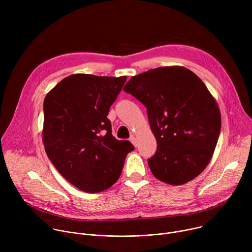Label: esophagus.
I'll list each match as a JSON object with an SVG mask.
<instances>
[{
    "label": "esophagus",
    "instance_id": "esophagus-1",
    "mask_svg": "<svg viewBox=\"0 0 252 252\" xmlns=\"http://www.w3.org/2000/svg\"><path fill=\"white\" fill-rule=\"evenodd\" d=\"M130 141H131V143H132V145L136 148L137 147V141H136V138L133 136V135H131L130 136Z\"/></svg>",
    "mask_w": 252,
    "mask_h": 252
}]
</instances>
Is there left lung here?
Wrapping results in <instances>:
<instances>
[{
    "mask_svg": "<svg viewBox=\"0 0 252 252\" xmlns=\"http://www.w3.org/2000/svg\"><path fill=\"white\" fill-rule=\"evenodd\" d=\"M124 91L147 107L158 149L149 166L173 186L196 177L209 163L221 116L203 82L185 66H159L132 77Z\"/></svg>",
    "mask_w": 252,
    "mask_h": 252,
    "instance_id": "left-lung-1",
    "label": "left lung"
}]
</instances>
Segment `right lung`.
<instances>
[{"label": "right lung", "instance_id": "obj_1", "mask_svg": "<svg viewBox=\"0 0 252 252\" xmlns=\"http://www.w3.org/2000/svg\"><path fill=\"white\" fill-rule=\"evenodd\" d=\"M126 77L76 74L62 80L44 100L43 141L49 159L79 189L94 193L119 179L128 140L112 134L107 115Z\"/></svg>", "mask_w": 252, "mask_h": 252}]
</instances>
